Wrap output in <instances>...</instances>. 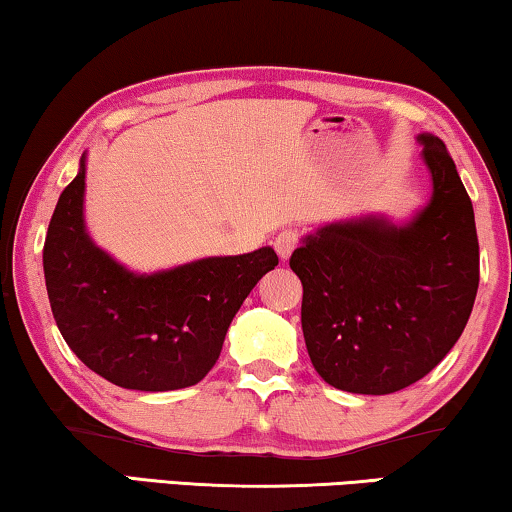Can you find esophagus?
Wrapping results in <instances>:
<instances>
[{
  "label": "esophagus",
  "mask_w": 512,
  "mask_h": 512,
  "mask_svg": "<svg viewBox=\"0 0 512 512\" xmlns=\"http://www.w3.org/2000/svg\"><path fill=\"white\" fill-rule=\"evenodd\" d=\"M299 229L294 227H287V229H280L276 234V239H273V248H276V253L280 259H290V255L294 253V248L299 246Z\"/></svg>",
  "instance_id": "esophagus-1"
}]
</instances>
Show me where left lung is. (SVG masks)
Segmentation results:
<instances>
[{
    "mask_svg": "<svg viewBox=\"0 0 512 512\" xmlns=\"http://www.w3.org/2000/svg\"><path fill=\"white\" fill-rule=\"evenodd\" d=\"M429 204L406 225L334 222L290 257L304 285L301 329L315 371L336 390L392 394L452 350L480 280L473 204L438 136L420 134Z\"/></svg>",
    "mask_w": 512,
    "mask_h": 512,
    "instance_id": "1",
    "label": "left lung"
}]
</instances>
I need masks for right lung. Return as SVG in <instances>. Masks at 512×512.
<instances>
[{
	"label": "right lung",
	"mask_w": 512,
	"mask_h": 512,
	"mask_svg": "<svg viewBox=\"0 0 512 512\" xmlns=\"http://www.w3.org/2000/svg\"><path fill=\"white\" fill-rule=\"evenodd\" d=\"M85 155L57 199L43 243V273L57 329L76 357L125 390L197 385L218 362L229 325L273 248L132 273L85 232Z\"/></svg>",
	"instance_id": "right-lung-1"
}]
</instances>
